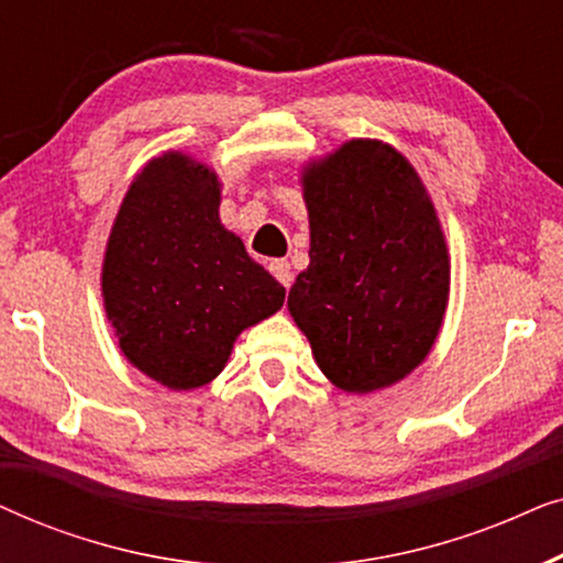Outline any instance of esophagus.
Segmentation results:
<instances>
[{"label": "esophagus", "mask_w": 563, "mask_h": 563, "mask_svg": "<svg viewBox=\"0 0 563 563\" xmlns=\"http://www.w3.org/2000/svg\"><path fill=\"white\" fill-rule=\"evenodd\" d=\"M268 268H272V274L276 276V279H279L282 284H284V287H291V279H295V274H291V266H289V261H272V266H268Z\"/></svg>", "instance_id": "1"}]
</instances>
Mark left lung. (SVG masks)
<instances>
[{
	"instance_id": "obj_1",
	"label": "left lung",
	"mask_w": 563,
	"mask_h": 563,
	"mask_svg": "<svg viewBox=\"0 0 563 563\" xmlns=\"http://www.w3.org/2000/svg\"><path fill=\"white\" fill-rule=\"evenodd\" d=\"M310 266L289 312L320 372L343 391L405 379L433 349L451 261L418 172L382 141H349L302 172Z\"/></svg>"
}]
</instances>
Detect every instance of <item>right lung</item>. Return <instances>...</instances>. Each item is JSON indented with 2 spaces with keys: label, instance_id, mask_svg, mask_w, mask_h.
<instances>
[{
  "label": "right lung",
  "instance_id": "add662e5",
  "mask_svg": "<svg viewBox=\"0 0 563 563\" xmlns=\"http://www.w3.org/2000/svg\"><path fill=\"white\" fill-rule=\"evenodd\" d=\"M218 210V174L172 151L135 176L107 241V320L130 364L168 389L212 382L287 295Z\"/></svg>",
  "mask_w": 563,
  "mask_h": 563
}]
</instances>
